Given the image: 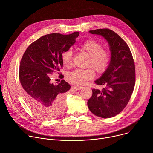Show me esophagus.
<instances>
[{
    "mask_svg": "<svg viewBox=\"0 0 153 153\" xmlns=\"http://www.w3.org/2000/svg\"><path fill=\"white\" fill-rule=\"evenodd\" d=\"M73 88H74V90L78 91V90H81L82 88H83V86H79V85H75V86H73Z\"/></svg>",
    "mask_w": 153,
    "mask_h": 153,
    "instance_id": "esophagus-1",
    "label": "esophagus"
}]
</instances>
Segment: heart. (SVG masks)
Masks as SVG:
<instances>
[{"instance_id": "1", "label": "heart", "mask_w": 153, "mask_h": 153, "mask_svg": "<svg viewBox=\"0 0 153 153\" xmlns=\"http://www.w3.org/2000/svg\"><path fill=\"white\" fill-rule=\"evenodd\" d=\"M102 49L101 43L94 40H87L78 47L79 51L89 56L87 66H91L99 73L105 71L111 58L110 51ZM61 59L63 66L67 68L71 67L73 65L72 51L71 50L65 51L62 54ZM94 76V71L91 68L76 69L67 74V79L73 84L82 85L88 80L93 79Z\"/></svg>"}]
</instances>
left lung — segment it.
Instances as JSON below:
<instances>
[{
  "instance_id": "1",
  "label": "left lung",
  "mask_w": 153,
  "mask_h": 153,
  "mask_svg": "<svg viewBox=\"0 0 153 153\" xmlns=\"http://www.w3.org/2000/svg\"><path fill=\"white\" fill-rule=\"evenodd\" d=\"M102 36L111 52L110 63L102 75L94 82L103 85L102 91L93 89V95L87 102L90 111L102 118H110L119 114L126 106L135 85V65L126 43L109 29L89 31Z\"/></svg>"
}]
</instances>
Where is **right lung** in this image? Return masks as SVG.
I'll list each match as a JSON object with an SVG mask.
<instances>
[{"label": "right lung", "mask_w": 153, "mask_h": 153, "mask_svg": "<svg viewBox=\"0 0 153 153\" xmlns=\"http://www.w3.org/2000/svg\"><path fill=\"white\" fill-rule=\"evenodd\" d=\"M79 32L68 35L52 33L33 42L20 61L19 79L23 97L38 117L50 120L58 117L65 108V97L71 86L64 80L50 83V74L63 67L62 54L76 42Z\"/></svg>", "instance_id": "add662e5"}]
</instances>
